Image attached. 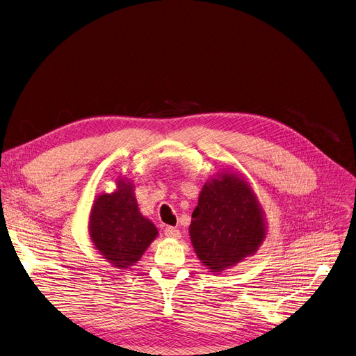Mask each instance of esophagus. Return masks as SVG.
Listing matches in <instances>:
<instances>
[{
    "mask_svg": "<svg viewBox=\"0 0 356 356\" xmlns=\"http://www.w3.org/2000/svg\"><path fill=\"white\" fill-rule=\"evenodd\" d=\"M165 236L169 237V238H175V240H179L181 237V233L180 230H177L176 227H166L165 230Z\"/></svg>",
    "mask_w": 356,
    "mask_h": 356,
    "instance_id": "esophagus-1",
    "label": "esophagus"
}]
</instances>
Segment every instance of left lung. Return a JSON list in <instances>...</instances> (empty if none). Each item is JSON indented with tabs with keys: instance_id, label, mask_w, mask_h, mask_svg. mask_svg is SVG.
<instances>
[{
	"instance_id": "8db88e82",
	"label": "left lung",
	"mask_w": 356,
	"mask_h": 356,
	"mask_svg": "<svg viewBox=\"0 0 356 356\" xmlns=\"http://www.w3.org/2000/svg\"><path fill=\"white\" fill-rule=\"evenodd\" d=\"M188 233L202 264L218 274L258 250L266 240L267 222L250 183L224 170L202 187Z\"/></svg>"
}]
</instances>
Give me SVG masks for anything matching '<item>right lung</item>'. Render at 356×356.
I'll list each match as a JSON object with an SVG mask.
<instances>
[{"label":"right lung","instance_id":"1","mask_svg":"<svg viewBox=\"0 0 356 356\" xmlns=\"http://www.w3.org/2000/svg\"><path fill=\"white\" fill-rule=\"evenodd\" d=\"M88 230L93 247L120 270L138 263L159 234L156 225L139 211L135 186L124 177L116 179L112 193L96 196Z\"/></svg>","mask_w":356,"mask_h":356}]
</instances>
